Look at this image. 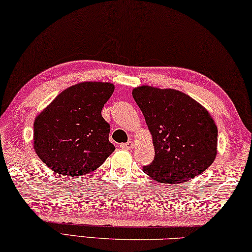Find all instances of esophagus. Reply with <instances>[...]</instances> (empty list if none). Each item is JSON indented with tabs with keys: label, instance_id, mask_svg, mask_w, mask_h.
<instances>
[{
	"label": "esophagus",
	"instance_id": "34e87169",
	"mask_svg": "<svg viewBox=\"0 0 252 252\" xmlns=\"http://www.w3.org/2000/svg\"><path fill=\"white\" fill-rule=\"evenodd\" d=\"M119 147L123 148V150H130V148L134 147V142L133 141H128L127 143H123L119 145Z\"/></svg>",
	"mask_w": 252,
	"mask_h": 252
}]
</instances>
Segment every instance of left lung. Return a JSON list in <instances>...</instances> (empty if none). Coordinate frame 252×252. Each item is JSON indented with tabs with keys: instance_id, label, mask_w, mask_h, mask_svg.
Masks as SVG:
<instances>
[{
	"instance_id": "1",
	"label": "left lung",
	"mask_w": 252,
	"mask_h": 252,
	"mask_svg": "<svg viewBox=\"0 0 252 252\" xmlns=\"http://www.w3.org/2000/svg\"><path fill=\"white\" fill-rule=\"evenodd\" d=\"M155 148L143 167L160 183H183L203 173L217 155L218 128L204 107L174 89L142 86L133 90Z\"/></svg>"
}]
</instances>
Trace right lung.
I'll return each mask as SVG.
<instances>
[{
    "mask_svg": "<svg viewBox=\"0 0 252 252\" xmlns=\"http://www.w3.org/2000/svg\"><path fill=\"white\" fill-rule=\"evenodd\" d=\"M108 82H81L63 90L34 121L33 144L40 159L63 176L96 170L115 151L101 116L114 93Z\"/></svg>",
    "mask_w": 252,
    "mask_h": 252,
    "instance_id": "right-lung-1",
    "label": "right lung"
}]
</instances>
